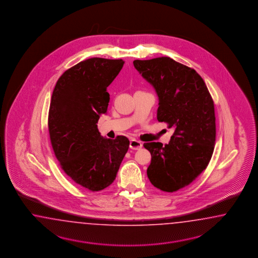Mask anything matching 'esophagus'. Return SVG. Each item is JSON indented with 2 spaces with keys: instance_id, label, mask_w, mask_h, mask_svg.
Listing matches in <instances>:
<instances>
[{
  "instance_id": "obj_1",
  "label": "esophagus",
  "mask_w": 258,
  "mask_h": 258,
  "mask_svg": "<svg viewBox=\"0 0 258 258\" xmlns=\"http://www.w3.org/2000/svg\"><path fill=\"white\" fill-rule=\"evenodd\" d=\"M142 147H143V144L139 142V141L135 140V139H133V140L131 141V143H130V148L132 149H134V150H138V149H142Z\"/></svg>"
}]
</instances>
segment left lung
I'll return each instance as SVG.
<instances>
[{"mask_svg":"<svg viewBox=\"0 0 258 258\" xmlns=\"http://www.w3.org/2000/svg\"><path fill=\"white\" fill-rule=\"evenodd\" d=\"M159 97L157 119L175 132L168 144L145 143L151 154L150 182L164 192L189 185L206 169L216 142V116L211 94L194 69L168 56L133 61Z\"/></svg>","mask_w":258,"mask_h":258,"instance_id":"8db88e82","label":"left lung"}]
</instances>
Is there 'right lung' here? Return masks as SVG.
<instances>
[{
  "instance_id": "add662e5",
  "label": "right lung",
  "mask_w": 258,
  "mask_h": 258,
  "mask_svg": "<svg viewBox=\"0 0 258 258\" xmlns=\"http://www.w3.org/2000/svg\"><path fill=\"white\" fill-rule=\"evenodd\" d=\"M125 61L92 57L65 71L53 91L48 130L55 156L67 176L90 191H100L115 180L130 147L123 135L105 139L97 128L107 112V88Z\"/></svg>"
}]
</instances>
